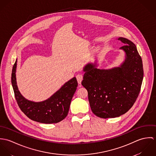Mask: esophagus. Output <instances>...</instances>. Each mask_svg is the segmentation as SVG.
<instances>
[{"instance_id":"esophagus-1","label":"esophagus","mask_w":156,"mask_h":156,"mask_svg":"<svg viewBox=\"0 0 156 156\" xmlns=\"http://www.w3.org/2000/svg\"><path fill=\"white\" fill-rule=\"evenodd\" d=\"M76 78L77 80V82L79 84H81V82L83 80V76L82 74H77L76 76Z\"/></svg>"}]
</instances>
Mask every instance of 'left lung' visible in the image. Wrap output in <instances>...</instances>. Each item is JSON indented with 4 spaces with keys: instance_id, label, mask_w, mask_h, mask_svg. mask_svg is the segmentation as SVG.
I'll use <instances>...</instances> for the list:
<instances>
[{
    "instance_id": "1",
    "label": "left lung",
    "mask_w": 156,
    "mask_h": 156,
    "mask_svg": "<svg viewBox=\"0 0 156 156\" xmlns=\"http://www.w3.org/2000/svg\"><path fill=\"white\" fill-rule=\"evenodd\" d=\"M125 54L117 67L100 69L98 61L83 68L82 85L88 90L90 109L101 118L118 117L128 111L139 94L144 77L142 61L136 45L124 37L117 38Z\"/></svg>"
}]
</instances>
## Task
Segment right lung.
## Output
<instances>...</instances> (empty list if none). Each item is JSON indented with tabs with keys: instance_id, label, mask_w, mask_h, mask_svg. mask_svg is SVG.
Masks as SVG:
<instances>
[{
	"instance_id": "add662e5",
	"label": "right lung",
	"mask_w": 156,
	"mask_h": 156,
	"mask_svg": "<svg viewBox=\"0 0 156 156\" xmlns=\"http://www.w3.org/2000/svg\"><path fill=\"white\" fill-rule=\"evenodd\" d=\"M17 60L12 68L11 83L15 97L22 111L30 119L44 124L58 123L68 115L71 101L77 87L75 77L66 82L48 98L42 101H34L24 97L20 92L16 79Z\"/></svg>"
}]
</instances>
